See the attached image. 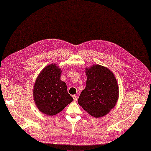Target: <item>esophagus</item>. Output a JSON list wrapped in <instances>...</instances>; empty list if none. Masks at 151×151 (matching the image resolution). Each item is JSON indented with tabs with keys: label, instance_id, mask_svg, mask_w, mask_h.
I'll return each instance as SVG.
<instances>
[{
	"label": "esophagus",
	"instance_id": "34e87169",
	"mask_svg": "<svg viewBox=\"0 0 151 151\" xmlns=\"http://www.w3.org/2000/svg\"><path fill=\"white\" fill-rule=\"evenodd\" d=\"M73 96V99H74V101H76V100H77V99H78V98H77V96H76V95H73L72 96Z\"/></svg>",
	"mask_w": 151,
	"mask_h": 151
}]
</instances>
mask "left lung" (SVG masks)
Listing matches in <instances>:
<instances>
[{
	"label": "left lung",
	"mask_w": 151,
	"mask_h": 151,
	"mask_svg": "<svg viewBox=\"0 0 151 151\" xmlns=\"http://www.w3.org/2000/svg\"><path fill=\"white\" fill-rule=\"evenodd\" d=\"M87 80L78 103L88 114L96 118L109 113L116 104L119 87L113 73L101 65L86 69Z\"/></svg>",
	"instance_id": "1"
}]
</instances>
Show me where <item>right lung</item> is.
<instances>
[{"label":"right lung","mask_w":151,"mask_h":151,"mask_svg":"<svg viewBox=\"0 0 151 151\" xmlns=\"http://www.w3.org/2000/svg\"><path fill=\"white\" fill-rule=\"evenodd\" d=\"M60 75V69L52 64L42 70L35 81L34 101L39 110L46 115H56L73 101Z\"/></svg>","instance_id":"obj_1"}]
</instances>
